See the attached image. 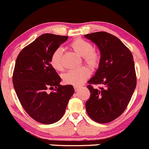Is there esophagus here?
<instances>
[{
	"mask_svg": "<svg viewBox=\"0 0 149 149\" xmlns=\"http://www.w3.org/2000/svg\"><path fill=\"white\" fill-rule=\"evenodd\" d=\"M74 90L76 92H77V91H79V90H80V88L81 87H78V86H74Z\"/></svg>",
	"mask_w": 149,
	"mask_h": 149,
	"instance_id": "1",
	"label": "esophagus"
}]
</instances>
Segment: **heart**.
<instances>
[{"mask_svg":"<svg viewBox=\"0 0 149 149\" xmlns=\"http://www.w3.org/2000/svg\"><path fill=\"white\" fill-rule=\"evenodd\" d=\"M72 49L82 56L84 60L91 67H95L99 62V55L93 49V45L89 41L82 39H77L70 44ZM64 49L58 47L54 51L50 59V64L54 70L60 71L63 69L62 55ZM90 75V70L87 67H80L68 70L63 75L66 84L74 86H80L85 82Z\"/></svg>","mask_w":149,"mask_h":149,"instance_id":"1","label":"heart"}]
</instances>
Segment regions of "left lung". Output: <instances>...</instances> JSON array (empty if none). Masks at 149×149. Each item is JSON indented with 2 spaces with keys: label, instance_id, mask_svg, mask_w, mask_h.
<instances>
[{
  "label": "left lung",
  "instance_id": "8db88e82",
  "mask_svg": "<svg viewBox=\"0 0 149 149\" xmlns=\"http://www.w3.org/2000/svg\"><path fill=\"white\" fill-rule=\"evenodd\" d=\"M85 37L95 44L100 52L99 67L87 82L90 97L86 110L93 120L107 123L123 113L136 89L133 55L118 38L107 32H95ZM92 84L104 87L96 89Z\"/></svg>",
  "mask_w": 149,
  "mask_h": 149
}]
</instances>
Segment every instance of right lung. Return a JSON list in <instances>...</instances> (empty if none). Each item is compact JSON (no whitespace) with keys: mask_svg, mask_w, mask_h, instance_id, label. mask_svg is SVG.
I'll return each instance as SVG.
<instances>
[{"mask_svg":"<svg viewBox=\"0 0 149 149\" xmlns=\"http://www.w3.org/2000/svg\"><path fill=\"white\" fill-rule=\"evenodd\" d=\"M68 36L44 33L19 53L13 84L21 105L37 122L52 124L60 120L74 93L72 85H61V77L50 64L51 56ZM54 90L49 93L48 90Z\"/></svg>","mask_w":149,"mask_h":149,"instance_id":"add662e5","label":"right lung"}]
</instances>
